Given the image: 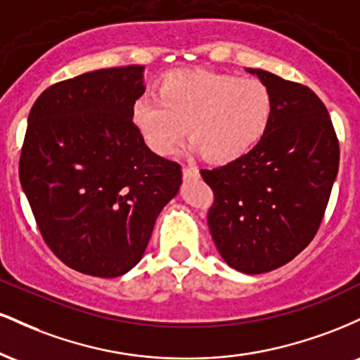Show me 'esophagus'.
<instances>
[{"instance_id":"1","label":"esophagus","mask_w":360,"mask_h":360,"mask_svg":"<svg viewBox=\"0 0 360 360\" xmlns=\"http://www.w3.org/2000/svg\"><path fill=\"white\" fill-rule=\"evenodd\" d=\"M183 176L184 179H193V177H200V171L193 166H186L183 167Z\"/></svg>"}]
</instances>
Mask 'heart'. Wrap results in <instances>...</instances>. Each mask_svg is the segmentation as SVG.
Returning <instances> with one entry per match:
<instances>
[{
	"label": "heart",
	"instance_id": "obj_1",
	"mask_svg": "<svg viewBox=\"0 0 360 360\" xmlns=\"http://www.w3.org/2000/svg\"><path fill=\"white\" fill-rule=\"evenodd\" d=\"M272 106L271 89L255 77L172 72L160 81L159 98L134 103L131 120L155 154H174L188 131L194 152L223 166L242 159L264 139Z\"/></svg>",
	"mask_w": 360,
	"mask_h": 360
}]
</instances>
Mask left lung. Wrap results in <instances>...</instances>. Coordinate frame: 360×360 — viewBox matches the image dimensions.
<instances>
[{
	"mask_svg": "<svg viewBox=\"0 0 360 360\" xmlns=\"http://www.w3.org/2000/svg\"><path fill=\"white\" fill-rule=\"evenodd\" d=\"M272 93V117L247 155L201 171L213 189L208 226L235 271L278 269L315 237L338 172V140L320 98L307 86L247 69Z\"/></svg>",
	"mask_w": 360,
	"mask_h": 360,
	"instance_id": "left-lung-1",
	"label": "left lung"
}]
</instances>
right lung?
I'll use <instances>...</instances> for the list:
<instances>
[{
    "label": "right lung",
    "instance_id": "1",
    "mask_svg": "<svg viewBox=\"0 0 360 360\" xmlns=\"http://www.w3.org/2000/svg\"><path fill=\"white\" fill-rule=\"evenodd\" d=\"M143 65L57 82L28 115L20 183L45 243L65 266L98 278L135 267L181 166L154 154L131 122Z\"/></svg>",
    "mask_w": 360,
    "mask_h": 360
}]
</instances>
